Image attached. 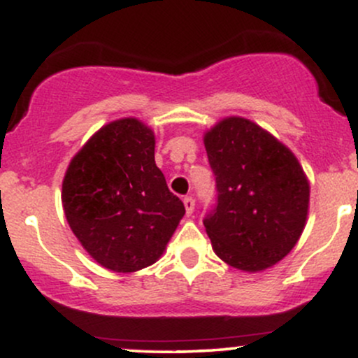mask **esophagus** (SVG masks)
<instances>
[{"label": "esophagus", "instance_id": "34e87169", "mask_svg": "<svg viewBox=\"0 0 358 358\" xmlns=\"http://www.w3.org/2000/svg\"><path fill=\"white\" fill-rule=\"evenodd\" d=\"M183 205H185V210H187L188 215H190V213L193 212V208H195V200H193V196H185Z\"/></svg>", "mask_w": 358, "mask_h": 358}]
</instances>
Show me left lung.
Returning <instances> with one entry per match:
<instances>
[{
	"instance_id": "8db88e82",
	"label": "left lung",
	"mask_w": 358,
	"mask_h": 358,
	"mask_svg": "<svg viewBox=\"0 0 358 358\" xmlns=\"http://www.w3.org/2000/svg\"><path fill=\"white\" fill-rule=\"evenodd\" d=\"M217 202L203 225L232 268L257 273L296 245L306 224L310 185L296 156L256 122L227 117L203 138Z\"/></svg>"
}]
</instances>
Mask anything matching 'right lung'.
<instances>
[{"instance_id":"1","label":"right lung","mask_w":358,"mask_h":358,"mask_svg":"<svg viewBox=\"0 0 358 358\" xmlns=\"http://www.w3.org/2000/svg\"><path fill=\"white\" fill-rule=\"evenodd\" d=\"M62 205L84 249L114 273L158 261L185 215L155 163L153 131L134 117L101 127L73 156Z\"/></svg>"}]
</instances>
